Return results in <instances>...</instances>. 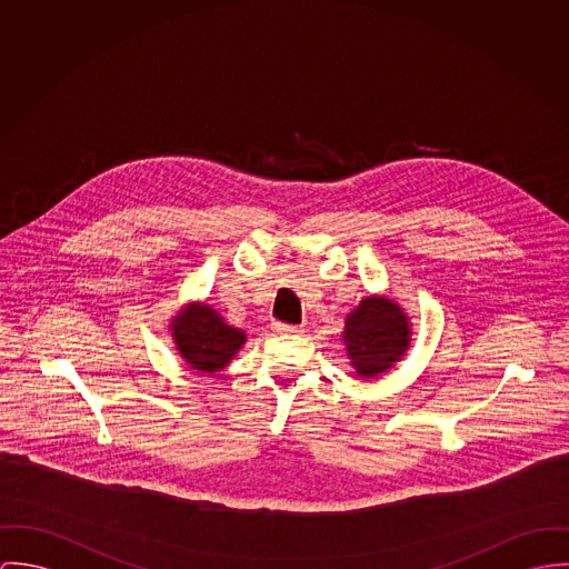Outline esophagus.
Returning a JSON list of instances; mask_svg holds the SVG:
<instances>
[{
	"label": "esophagus",
	"instance_id": "34e87169",
	"mask_svg": "<svg viewBox=\"0 0 569 569\" xmlns=\"http://www.w3.org/2000/svg\"><path fill=\"white\" fill-rule=\"evenodd\" d=\"M272 329L277 333H288V336H297V333H303V327H297V325H286V322H272Z\"/></svg>",
	"mask_w": 569,
	"mask_h": 569
}]
</instances>
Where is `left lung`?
Returning a JSON list of instances; mask_svg holds the SVG:
<instances>
[{
  "mask_svg": "<svg viewBox=\"0 0 569 569\" xmlns=\"http://www.w3.org/2000/svg\"><path fill=\"white\" fill-rule=\"evenodd\" d=\"M412 322L386 295H371L345 318L342 342L349 365L362 379L390 371L408 353Z\"/></svg>",
  "mask_w": 569,
  "mask_h": 569,
  "instance_id": "1",
  "label": "left lung"
}]
</instances>
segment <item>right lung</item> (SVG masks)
<instances>
[{
  "label": "right lung",
  "instance_id": "right-lung-1",
  "mask_svg": "<svg viewBox=\"0 0 569 569\" xmlns=\"http://www.w3.org/2000/svg\"><path fill=\"white\" fill-rule=\"evenodd\" d=\"M179 356L198 373H218L236 358L247 333L229 325L207 303H190L170 322Z\"/></svg>",
  "mask_w": 569,
  "mask_h": 569
}]
</instances>
